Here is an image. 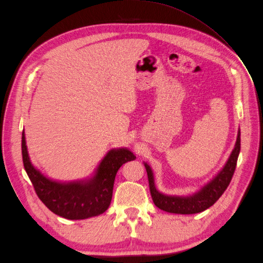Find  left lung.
<instances>
[{
    "mask_svg": "<svg viewBox=\"0 0 263 263\" xmlns=\"http://www.w3.org/2000/svg\"><path fill=\"white\" fill-rule=\"evenodd\" d=\"M240 147L241 138L239 129L235 148L231 152L227 162L219 172V174L207 184H205L199 191L187 196L166 195L159 192L155 187V180H154L152 168L146 162H144L148 178L149 191L154 204L163 211L179 214H193L208 209L221 197V195L224 193V191L228 187V184L230 183V180L233 178L236 170Z\"/></svg>",
    "mask_w": 263,
    "mask_h": 263,
    "instance_id": "left-lung-1",
    "label": "left lung"
}]
</instances>
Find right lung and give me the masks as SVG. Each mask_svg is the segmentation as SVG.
Here are the masks:
<instances>
[{
  "mask_svg": "<svg viewBox=\"0 0 263 263\" xmlns=\"http://www.w3.org/2000/svg\"><path fill=\"white\" fill-rule=\"evenodd\" d=\"M22 158L25 171L41 202L52 212L68 220H84L104 213L110 205L118 170L136 156L127 148H112L106 154L95 175L76 181H56L45 177L29 160L24 129Z\"/></svg>",
  "mask_w": 263,
  "mask_h": 263,
  "instance_id": "add662e5",
  "label": "right lung"
}]
</instances>
